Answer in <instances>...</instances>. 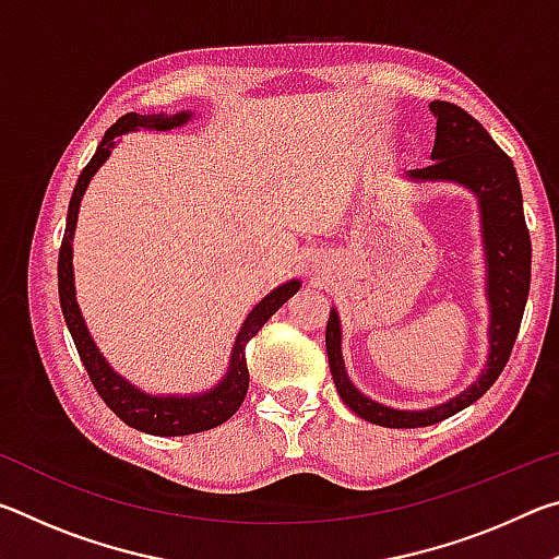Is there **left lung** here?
I'll return each mask as SVG.
<instances>
[{
  "label": "left lung",
  "mask_w": 559,
  "mask_h": 559,
  "mask_svg": "<svg viewBox=\"0 0 559 559\" xmlns=\"http://www.w3.org/2000/svg\"><path fill=\"white\" fill-rule=\"evenodd\" d=\"M431 112L437 116V143H433V163L412 169L414 179H453L478 194L480 214H484V236L488 253V300H490V357L480 380L441 406L427 412H396L359 394L347 380L343 353H340V323L333 310L325 330L328 362L333 372L340 400L365 421L390 429L431 427L449 416L466 409L480 400L508 365L513 353L520 320L525 313L530 290V234L523 214V194L510 159L498 147L493 138L466 110L447 100H433Z\"/></svg>",
  "instance_id": "8db88e82"
}]
</instances>
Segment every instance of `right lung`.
I'll use <instances>...</instances> for the list:
<instances>
[{"label": "right lung", "mask_w": 559, "mask_h": 559, "mask_svg": "<svg viewBox=\"0 0 559 559\" xmlns=\"http://www.w3.org/2000/svg\"><path fill=\"white\" fill-rule=\"evenodd\" d=\"M189 112H177V116H138V112H128L118 122L106 130V138L100 140L96 155L91 157V163L83 167V173L75 182L71 204H69V219H66V231L59 251V298H61V310L66 318V325L71 330V337L79 349L81 362L86 367L93 386L100 394V400L110 406L112 414H118L128 427L153 433V437H187V433H200L206 429H214L231 419L239 409L246 392H249V367H246V343L259 333V330L266 325V320L276 313V310L286 302L290 296H296L300 288L298 281H290L286 286L276 288L269 293L257 308L251 310V316L246 318L239 337H236L234 353H231V365L226 380L216 386L214 392L202 394V396H150L143 394L135 386L128 384L122 377L110 370L106 359L93 345L86 325H83V318L79 313V306H75V293H73V266H71V236L75 229V216H79V204L81 197L86 192L91 177L96 175V169L106 163L112 147V138L122 135V132L135 130V128H155V130H169L187 122Z\"/></svg>", "instance_id": "obj_1"}]
</instances>
